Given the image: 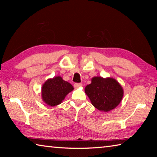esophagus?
Instances as JSON below:
<instances>
[{"label": "esophagus", "mask_w": 157, "mask_h": 157, "mask_svg": "<svg viewBox=\"0 0 157 157\" xmlns=\"http://www.w3.org/2000/svg\"><path fill=\"white\" fill-rule=\"evenodd\" d=\"M82 86V84L80 83H77V84H74V87H75V89H78V88H79V87H81Z\"/></svg>", "instance_id": "1"}]
</instances>
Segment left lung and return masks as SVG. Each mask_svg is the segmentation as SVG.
<instances>
[{"mask_svg":"<svg viewBox=\"0 0 157 157\" xmlns=\"http://www.w3.org/2000/svg\"><path fill=\"white\" fill-rule=\"evenodd\" d=\"M91 104L99 111L108 112L120 104L124 91L120 83L113 78L94 77L91 83L84 89Z\"/></svg>","mask_w":157,"mask_h":157,"instance_id":"obj_1","label":"left lung"}]
</instances>
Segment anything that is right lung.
I'll return each instance as SVG.
<instances>
[{
	"label": "right lung",
	"mask_w": 157,
	"mask_h": 157,
	"mask_svg": "<svg viewBox=\"0 0 157 157\" xmlns=\"http://www.w3.org/2000/svg\"><path fill=\"white\" fill-rule=\"evenodd\" d=\"M73 89L72 85L63 80L61 76L49 78L42 85V100L50 107H55L61 104L66 95Z\"/></svg>",
	"instance_id": "obj_1"
}]
</instances>
